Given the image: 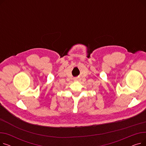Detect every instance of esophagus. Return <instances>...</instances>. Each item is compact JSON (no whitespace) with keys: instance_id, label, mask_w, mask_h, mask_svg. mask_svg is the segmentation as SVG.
Masks as SVG:
<instances>
[{"instance_id":"34e87169","label":"esophagus","mask_w":146,"mask_h":146,"mask_svg":"<svg viewBox=\"0 0 146 146\" xmlns=\"http://www.w3.org/2000/svg\"><path fill=\"white\" fill-rule=\"evenodd\" d=\"M80 80V78L79 77H77L74 79V81H79Z\"/></svg>"}]
</instances>
